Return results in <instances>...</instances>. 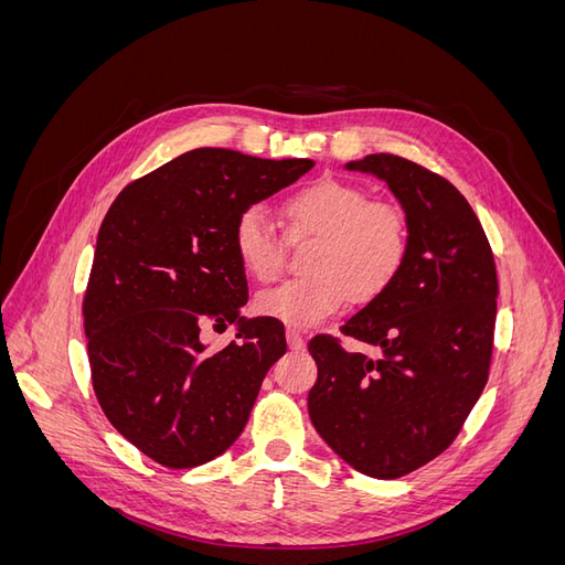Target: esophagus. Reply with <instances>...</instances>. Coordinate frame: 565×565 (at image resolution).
<instances>
[{"mask_svg":"<svg viewBox=\"0 0 565 565\" xmlns=\"http://www.w3.org/2000/svg\"><path fill=\"white\" fill-rule=\"evenodd\" d=\"M287 344H289V349H295V351L303 349L306 341H303V337L297 328H287Z\"/></svg>","mask_w":565,"mask_h":565,"instance_id":"obj_1","label":"esophagus"}]
</instances>
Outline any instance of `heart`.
<instances>
[{
    "mask_svg": "<svg viewBox=\"0 0 565 565\" xmlns=\"http://www.w3.org/2000/svg\"><path fill=\"white\" fill-rule=\"evenodd\" d=\"M292 228L318 233L306 268L297 280L264 289L256 311L292 328L316 324L341 311L353 297L382 295L401 273L409 231L396 202L367 198L363 185L344 179L306 183L282 202ZM233 249L252 278L268 282L282 270V245L259 207H247L233 224Z\"/></svg>",
    "mask_w": 565,
    "mask_h": 565,
    "instance_id": "obj_1",
    "label": "heart"
}]
</instances>
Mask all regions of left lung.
I'll return each mask as SVG.
<instances>
[{
    "label": "left lung",
    "mask_w": 565,
    "mask_h": 565,
    "mask_svg": "<svg viewBox=\"0 0 565 565\" xmlns=\"http://www.w3.org/2000/svg\"><path fill=\"white\" fill-rule=\"evenodd\" d=\"M347 169L388 183L409 247L396 280L341 324L377 355L349 353L332 334L309 341V415L355 471L398 478L446 450L483 393L498 270L481 221L448 179L388 152Z\"/></svg>",
    "instance_id": "left-lung-1"
}]
</instances>
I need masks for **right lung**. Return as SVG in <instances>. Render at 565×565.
I'll return each mask as SVG.
<instances>
[{
	"label": "right lung",
	"instance_id": "right-lung-1",
	"mask_svg": "<svg viewBox=\"0 0 565 565\" xmlns=\"http://www.w3.org/2000/svg\"><path fill=\"white\" fill-rule=\"evenodd\" d=\"M311 167L198 148L110 204L82 303L92 384L115 429L158 465L191 469L226 452L287 351L280 320L243 316L233 224ZM207 321H235L238 341L207 352Z\"/></svg>",
	"mask_w": 565,
	"mask_h": 565
}]
</instances>
